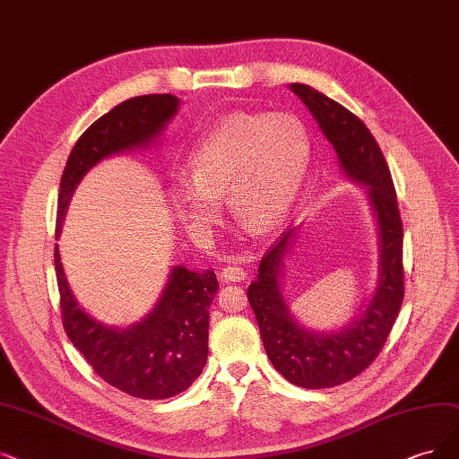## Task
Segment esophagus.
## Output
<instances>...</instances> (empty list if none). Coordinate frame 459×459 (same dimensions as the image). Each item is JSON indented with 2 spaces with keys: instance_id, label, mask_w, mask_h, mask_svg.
Returning <instances> with one entry per match:
<instances>
[{
  "instance_id": "1",
  "label": "esophagus",
  "mask_w": 459,
  "mask_h": 459,
  "mask_svg": "<svg viewBox=\"0 0 459 459\" xmlns=\"http://www.w3.org/2000/svg\"><path fill=\"white\" fill-rule=\"evenodd\" d=\"M220 279H222V282H241L247 279V271L241 265L230 264L220 271Z\"/></svg>"
}]
</instances>
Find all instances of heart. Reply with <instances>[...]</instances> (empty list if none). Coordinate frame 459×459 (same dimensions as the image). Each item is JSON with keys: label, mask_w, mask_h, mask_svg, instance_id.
<instances>
[{"label": "heart", "mask_w": 459, "mask_h": 459, "mask_svg": "<svg viewBox=\"0 0 459 459\" xmlns=\"http://www.w3.org/2000/svg\"><path fill=\"white\" fill-rule=\"evenodd\" d=\"M308 158V134L293 115L233 113L201 137L194 171L175 177V207L195 233H207L222 216L228 192L231 212L255 233H267L296 204Z\"/></svg>", "instance_id": "obj_1"}]
</instances>
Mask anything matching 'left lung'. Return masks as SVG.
I'll list each match as a JSON object with an SVG mask.
<instances>
[{"instance_id":"8db88e82","label":"left lung","mask_w":459,"mask_h":459,"mask_svg":"<svg viewBox=\"0 0 459 459\" xmlns=\"http://www.w3.org/2000/svg\"><path fill=\"white\" fill-rule=\"evenodd\" d=\"M296 94L333 144L341 171L368 186L378 226V282L363 313L339 332H315L290 315L281 279L284 255L296 230L281 235L260 262L258 279L248 286V303L258 320L265 352L288 382L308 390L333 388L352 380L375 361L386 342L405 296L403 226L394 180L378 143L354 113L307 84L293 82Z\"/></svg>"}]
</instances>
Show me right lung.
<instances>
[{
    "label": "right lung",
    "instance_id": "add662e5",
    "mask_svg": "<svg viewBox=\"0 0 459 459\" xmlns=\"http://www.w3.org/2000/svg\"><path fill=\"white\" fill-rule=\"evenodd\" d=\"M171 94L137 96L98 118L79 137L60 182L56 237L82 177L105 158L146 149L178 111ZM62 322L69 341L105 382L139 399H168L192 386L209 354V307L218 290L212 269L175 265L156 307L141 322L108 327L86 315L69 288L54 248Z\"/></svg>",
    "mask_w": 459,
    "mask_h": 459
}]
</instances>
